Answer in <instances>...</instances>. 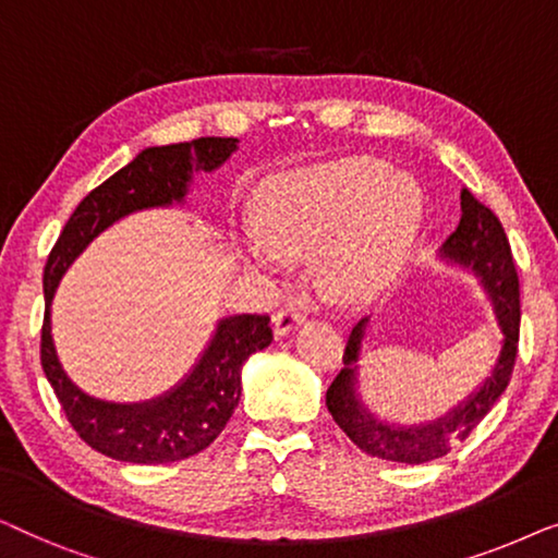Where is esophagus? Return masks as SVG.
<instances>
[{
    "label": "esophagus",
    "mask_w": 558,
    "mask_h": 558,
    "mask_svg": "<svg viewBox=\"0 0 558 558\" xmlns=\"http://www.w3.org/2000/svg\"><path fill=\"white\" fill-rule=\"evenodd\" d=\"M302 319H304L302 307H296V304H287V307H281L277 315H274V330H277V335H289L296 325L302 323Z\"/></svg>",
    "instance_id": "esophagus-1"
}]
</instances>
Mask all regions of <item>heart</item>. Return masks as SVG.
I'll list each match as a JSON object with an SVG mask.
<instances>
[{"label": "heart", "mask_w": 558, "mask_h": 558, "mask_svg": "<svg viewBox=\"0 0 558 558\" xmlns=\"http://www.w3.org/2000/svg\"><path fill=\"white\" fill-rule=\"evenodd\" d=\"M266 233H251V262L287 271L289 256L325 248V274L338 292H376L399 271L422 220V193L403 172L373 157L302 167L269 182L262 203Z\"/></svg>", "instance_id": "heart-1"}]
</instances>
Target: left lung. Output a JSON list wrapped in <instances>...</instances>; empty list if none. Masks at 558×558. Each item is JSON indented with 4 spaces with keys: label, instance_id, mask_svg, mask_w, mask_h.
<instances>
[{
    "label": "left lung",
    "instance_id": "8db88e82",
    "mask_svg": "<svg viewBox=\"0 0 558 558\" xmlns=\"http://www.w3.org/2000/svg\"><path fill=\"white\" fill-rule=\"evenodd\" d=\"M462 218L457 231L441 246V256L470 266L480 274L487 292H490L495 317L502 330V348L490 378L460 403L447 416L422 426H399L378 422L363 401L357 399V357H361V340L368 319H361L350 332L342 363L345 368L338 373L332 386L327 388V409L335 424L348 434L355 447L365 454L388 462L422 464L447 454L449 447L464 441L472 429L483 422L487 411L495 407L500 393L506 391L513 376L518 353V330H521V292H518V274L510 254L508 235L502 231L495 213L477 201L468 187L460 193Z\"/></svg>",
    "mask_w": 558,
    "mask_h": 558
}]
</instances>
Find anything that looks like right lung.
<instances>
[{"label":"right lung","instance_id":"1","mask_svg":"<svg viewBox=\"0 0 558 558\" xmlns=\"http://www.w3.org/2000/svg\"><path fill=\"white\" fill-rule=\"evenodd\" d=\"M233 136H201L193 142L144 149L134 162L83 197L68 218L45 264V317L40 363L75 434L111 460L165 464L203 452L241 399V368L251 353L271 342L269 315L220 319L208 350L193 373L162 399L149 403H106L90 399L65 376L50 335V302L75 256L113 220L142 208L180 203L193 172H210L235 151Z\"/></svg>","mask_w":558,"mask_h":558}]
</instances>
